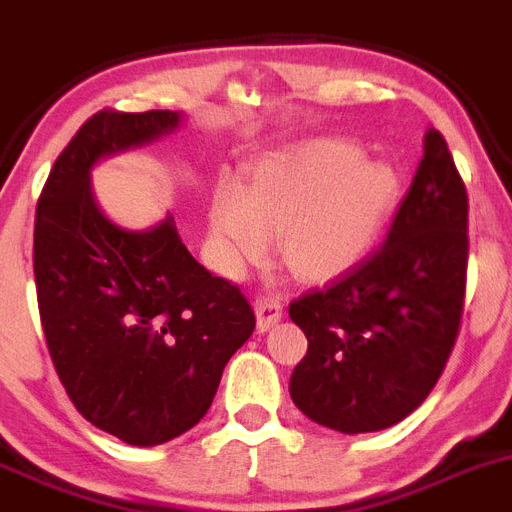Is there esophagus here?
I'll use <instances>...</instances> for the list:
<instances>
[{
	"label": "esophagus",
	"instance_id": "1",
	"mask_svg": "<svg viewBox=\"0 0 512 512\" xmlns=\"http://www.w3.org/2000/svg\"><path fill=\"white\" fill-rule=\"evenodd\" d=\"M255 313L257 331L265 333L283 318V305H280V300L275 298V295H260V298L255 300Z\"/></svg>",
	"mask_w": 512,
	"mask_h": 512
}]
</instances>
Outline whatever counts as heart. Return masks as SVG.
<instances>
[{
    "label": "heart",
    "mask_w": 512,
    "mask_h": 512,
    "mask_svg": "<svg viewBox=\"0 0 512 512\" xmlns=\"http://www.w3.org/2000/svg\"><path fill=\"white\" fill-rule=\"evenodd\" d=\"M399 176L361 146L318 138L252 169L245 189L222 184L209 222L227 272L260 262L278 234L280 260L308 283H326L364 260L394 209Z\"/></svg>",
    "instance_id": "1"
}]
</instances>
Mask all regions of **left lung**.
Segmentation results:
<instances>
[{"label":"left lung","mask_w":512,"mask_h":512,"mask_svg":"<svg viewBox=\"0 0 512 512\" xmlns=\"http://www.w3.org/2000/svg\"><path fill=\"white\" fill-rule=\"evenodd\" d=\"M467 191L442 133L424 156L386 242L290 303L308 353L290 376L295 407L343 434L379 432L414 412L442 376L465 310Z\"/></svg>","instance_id":"obj_1"}]
</instances>
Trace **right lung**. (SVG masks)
<instances>
[{"label": "right lung", "instance_id": "add662e5", "mask_svg": "<svg viewBox=\"0 0 512 512\" xmlns=\"http://www.w3.org/2000/svg\"><path fill=\"white\" fill-rule=\"evenodd\" d=\"M181 118L95 113L57 156L37 202L35 285L52 364L75 409L133 447L194 427L255 331L242 290L191 257L171 214L131 232L95 204L90 169Z\"/></svg>", "mask_w": 512, "mask_h": 512}]
</instances>
